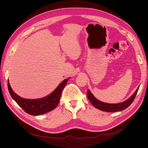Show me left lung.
Segmentation results:
<instances>
[{
  "label": "left lung",
  "instance_id": "8db88e82",
  "mask_svg": "<svg viewBox=\"0 0 148 148\" xmlns=\"http://www.w3.org/2000/svg\"><path fill=\"white\" fill-rule=\"evenodd\" d=\"M139 87L137 88L136 91L134 93V94L127 100L123 102L118 103H105L103 102H101L97 99L90 92V91L88 90L87 91V97L89 99V101L91 102V103L94 105V106L102 111H105L108 112H116V111H120L122 110H123L126 108H127L134 101L138 91L139 90Z\"/></svg>",
  "mask_w": 148,
  "mask_h": 148
}]
</instances>
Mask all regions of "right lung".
Wrapping results in <instances>:
<instances>
[{
  "instance_id": "add662e5",
  "label": "right lung",
  "mask_w": 148,
  "mask_h": 148,
  "mask_svg": "<svg viewBox=\"0 0 148 148\" xmlns=\"http://www.w3.org/2000/svg\"><path fill=\"white\" fill-rule=\"evenodd\" d=\"M70 78L63 80L56 90L48 96L36 99H25L13 92L8 80L9 92L12 98L26 113L32 115H39L49 112L56 108L59 103L62 91Z\"/></svg>"
}]
</instances>
